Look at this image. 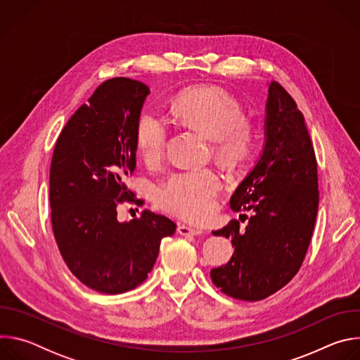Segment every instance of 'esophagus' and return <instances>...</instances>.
I'll list each match as a JSON object with an SVG mask.
<instances>
[{"label": "esophagus", "mask_w": 360, "mask_h": 360, "mask_svg": "<svg viewBox=\"0 0 360 360\" xmlns=\"http://www.w3.org/2000/svg\"><path fill=\"white\" fill-rule=\"evenodd\" d=\"M178 233L185 235V236H193V235H200L202 229L192 228V226H188V225H179L178 226Z\"/></svg>", "instance_id": "esophagus-1"}]
</instances>
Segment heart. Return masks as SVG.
Here are the masks:
<instances>
[{
  "instance_id": "heart-1",
  "label": "heart",
  "mask_w": 360,
  "mask_h": 360,
  "mask_svg": "<svg viewBox=\"0 0 360 360\" xmlns=\"http://www.w3.org/2000/svg\"><path fill=\"white\" fill-rule=\"evenodd\" d=\"M174 118L203 135L212 138L217 158L228 165L243 164L255 148L256 129L250 120L242 115L238 102L214 86L192 88L181 92L172 102ZM171 128L165 117L146 110L135 128V143L148 164L162 160ZM221 189V176L212 169L175 172L157 191L160 207L171 214L203 221L214 207Z\"/></svg>"
}]
</instances>
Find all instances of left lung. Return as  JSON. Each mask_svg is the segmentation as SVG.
<instances>
[{
	"instance_id": "8db88e82",
	"label": "left lung",
	"mask_w": 360,
	"mask_h": 360,
	"mask_svg": "<svg viewBox=\"0 0 360 360\" xmlns=\"http://www.w3.org/2000/svg\"><path fill=\"white\" fill-rule=\"evenodd\" d=\"M229 203L232 211H252V217L245 228L232 219L214 231L231 238L235 252L226 265L211 271V279L231 297L262 300L300 269L319 207L312 139L295 99L275 81L269 85L264 153Z\"/></svg>"
}]
</instances>
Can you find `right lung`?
Wrapping results in <instances>:
<instances>
[{
  "label": "right lung",
  "mask_w": 360,
  "mask_h": 360,
  "mask_svg": "<svg viewBox=\"0 0 360 360\" xmlns=\"http://www.w3.org/2000/svg\"><path fill=\"white\" fill-rule=\"evenodd\" d=\"M149 88L131 78L102 82L63 128L51 160V224L68 269L88 288L108 295L141 285L161 240L176 224L143 210L117 219L124 202L143 205L128 189L136 168L135 128Z\"/></svg>",
  "instance_id": "right-lung-1"
}]
</instances>
